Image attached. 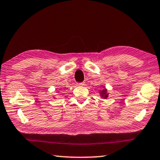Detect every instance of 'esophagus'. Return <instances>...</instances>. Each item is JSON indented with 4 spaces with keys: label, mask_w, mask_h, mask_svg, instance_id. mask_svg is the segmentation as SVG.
Wrapping results in <instances>:
<instances>
[{
    "label": "esophagus",
    "mask_w": 160,
    "mask_h": 160,
    "mask_svg": "<svg viewBox=\"0 0 160 160\" xmlns=\"http://www.w3.org/2000/svg\"><path fill=\"white\" fill-rule=\"evenodd\" d=\"M78 85L83 86V85H85V82H79V83H78Z\"/></svg>",
    "instance_id": "esophagus-1"
}]
</instances>
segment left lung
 I'll list each match as a JSON object with an SVG mask.
<instances>
[{
    "label": "left lung",
    "mask_w": 160,
    "mask_h": 160,
    "mask_svg": "<svg viewBox=\"0 0 160 160\" xmlns=\"http://www.w3.org/2000/svg\"><path fill=\"white\" fill-rule=\"evenodd\" d=\"M100 95H101V97H102V98H105V99H106L108 97V91H107V90L105 89H104V90H101L100 91Z\"/></svg>",
    "instance_id": "8db88e82"
}]
</instances>
